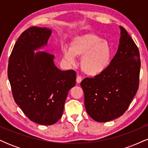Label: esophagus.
<instances>
[{
  "mask_svg": "<svg viewBox=\"0 0 148 148\" xmlns=\"http://www.w3.org/2000/svg\"><path fill=\"white\" fill-rule=\"evenodd\" d=\"M81 81H82V78L80 76H77V77H76V83L77 84H80L81 82Z\"/></svg>",
  "mask_w": 148,
  "mask_h": 148,
  "instance_id": "1",
  "label": "esophagus"
}]
</instances>
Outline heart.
Here are the masks:
<instances>
[{
  "label": "heart",
  "instance_id": "1",
  "mask_svg": "<svg viewBox=\"0 0 148 148\" xmlns=\"http://www.w3.org/2000/svg\"><path fill=\"white\" fill-rule=\"evenodd\" d=\"M63 58L69 63L74 64L75 56H83L81 65L83 71L89 76H97L104 72L111 63V46L95 33H86L76 36L70 47H64Z\"/></svg>",
  "mask_w": 148,
  "mask_h": 148
}]
</instances>
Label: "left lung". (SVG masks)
<instances>
[{"mask_svg": "<svg viewBox=\"0 0 148 148\" xmlns=\"http://www.w3.org/2000/svg\"><path fill=\"white\" fill-rule=\"evenodd\" d=\"M120 29L118 51L108 68L81 83L86 111L99 123L111 121L123 115L138 88L139 51L127 30L122 26Z\"/></svg>", "mask_w": 148, "mask_h": 148, "instance_id": "8db88e82", "label": "left lung"}]
</instances>
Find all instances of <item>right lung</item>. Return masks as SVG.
<instances>
[{"instance_id": "obj_1", "label": "right lung", "mask_w": 148, "mask_h": 148, "mask_svg": "<svg viewBox=\"0 0 148 148\" xmlns=\"http://www.w3.org/2000/svg\"><path fill=\"white\" fill-rule=\"evenodd\" d=\"M51 30L33 26L14 46L8 76L15 102L31 121L51 125L60 120L68 92L76 84L74 70L62 71L54 56L34 51L47 45Z\"/></svg>"}]
</instances>
